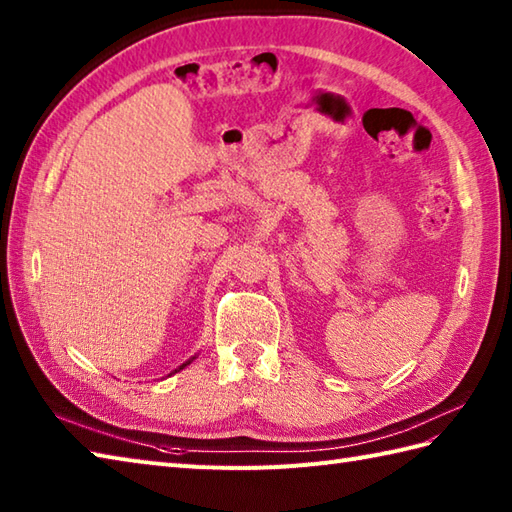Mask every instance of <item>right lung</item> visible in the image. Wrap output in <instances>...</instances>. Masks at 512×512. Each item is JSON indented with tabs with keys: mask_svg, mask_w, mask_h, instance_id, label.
Instances as JSON below:
<instances>
[{
	"mask_svg": "<svg viewBox=\"0 0 512 512\" xmlns=\"http://www.w3.org/2000/svg\"><path fill=\"white\" fill-rule=\"evenodd\" d=\"M184 365H187V363H184ZM184 365H182V367H184ZM182 367H180V369H182Z\"/></svg>",
	"mask_w": 512,
	"mask_h": 512,
	"instance_id": "right-lung-1",
	"label": "right lung"
}]
</instances>
